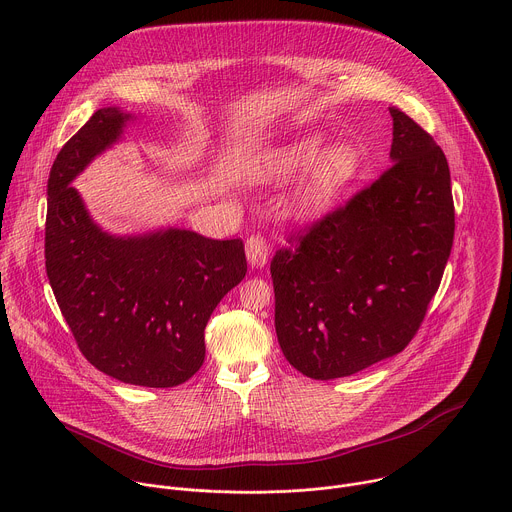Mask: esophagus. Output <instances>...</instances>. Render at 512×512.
<instances>
[{"mask_svg": "<svg viewBox=\"0 0 512 512\" xmlns=\"http://www.w3.org/2000/svg\"><path fill=\"white\" fill-rule=\"evenodd\" d=\"M245 251L251 267H257V269L263 267L269 259V245L261 235H251L245 243Z\"/></svg>", "mask_w": 512, "mask_h": 512, "instance_id": "34e87169", "label": "esophagus"}]
</instances>
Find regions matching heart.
I'll return each instance as SVG.
<instances>
[{
	"label": "heart",
	"instance_id": "1",
	"mask_svg": "<svg viewBox=\"0 0 512 512\" xmlns=\"http://www.w3.org/2000/svg\"><path fill=\"white\" fill-rule=\"evenodd\" d=\"M322 150V139L308 135L267 154L255 174L261 180H285L304 172L314 164ZM358 170V156L350 145H332L312 168L298 194L296 208L302 212H320L328 208L352 182Z\"/></svg>",
	"mask_w": 512,
	"mask_h": 512
}]
</instances>
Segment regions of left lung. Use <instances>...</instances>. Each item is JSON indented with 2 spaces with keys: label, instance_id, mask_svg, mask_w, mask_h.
<instances>
[{
  "label": "left lung",
  "instance_id": "1",
  "mask_svg": "<svg viewBox=\"0 0 512 512\" xmlns=\"http://www.w3.org/2000/svg\"><path fill=\"white\" fill-rule=\"evenodd\" d=\"M391 166L275 251V332L283 356L318 381L399 354L417 334L454 243L448 160L391 107Z\"/></svg>",
  "mask_w": 512,
  "mask_h": 512
}]
</instances>
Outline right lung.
<instances>
[{"instance_id":"1","label":"right lung","mask_w":512,"mask_h":512,"mask_svg":"<svg viewBox=\"0 0 512 512\" xmlns=\"http://www.w3.org/2000/svg\"><path fill=\"white\" fill-rule=\"evenodd\" d=\"M127 113L99 109L58 152L48 178L46 273L83 356L101 373L139 387H176L204 362V328L245 277L241 239L184 229L113 237L70 186L115 143Z\"/></svg>"}]
</instances>
